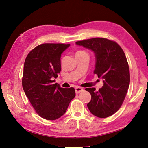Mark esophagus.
Here are the masks:
<instances>
[{"label": "esophagus", "instance_id": "1", "mask_svg": "<svg viewBox=\"0 0 148 148\" xmlns=\"http://www.w3.org/2000/svg\"><path fill=\"white\" fill-rule=\"evenodd\" d=\"M83 88H80V87H78V86L75 88V92L77 93V94H79V92H83Z\"/></svg>", "mask_w": 148, "mask_h": 148}]
</instances>
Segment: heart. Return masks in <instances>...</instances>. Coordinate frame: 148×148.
Listing matches in <instances>:
<instances>
[{
    "label": "heart",
    "instance_id": "b5f03b06",
    "mask_svg": "<svg viewBox=\"0 0 148 148\" xmlns=\"http://www.w3.org/2000/svg\"><path fill=\"white\" fill-rule=\"evenodd\" d=\"M86 53V52L83 51H78L77 52V53H76V54H78V53Z\"/></svg>",
    "mask_w": 148,
    "mask_h": 148
}]
</instances>
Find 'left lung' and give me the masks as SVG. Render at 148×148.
<instances>
[{"label":"left lung","instance_id":"8db88e82","mask_svg":"<svg viewBox=\"0 0 148 148\" xmlns=\"http://www.w3.org/2000/svg\"><path fill=\"white\" fill-rule=\"evenodd\" d=\"M76 44L95 53L94 73L103 79V86L98 91L95 88L85 89L91 95L87 106L96 117H108L120 108L128 91L130 79L127 57L117 42L106 38H92Z\"/></svg>","mask_w":148,"mask_h":148}]
</instances>
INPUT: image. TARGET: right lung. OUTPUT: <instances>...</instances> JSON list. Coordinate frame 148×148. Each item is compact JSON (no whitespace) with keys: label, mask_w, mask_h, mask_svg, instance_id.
Here are the masks:
<instances>
[{"label":"right lung","mask_w":148,"mask_h":148,"mask_svg":"<svg viewBox=\"0 0 148 148\" xmlns=\"http://www.w3.org/2000/svg\"><path fill=\"white\" fill-rule=\"evenodd\" d=\"M70 46L65 44H42L26 57L22 86L37 114L49 120L60 118L75 97V89L60 88L54 83L61 70L60 57Z\"/></svg>","instance_id":"add662e5"}]
</instances>
